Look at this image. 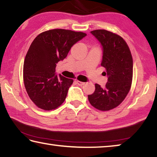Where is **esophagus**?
I'll list each match as a JSON object with an SVG mask.
<instances>
[{"mask_svg": "<svg viewBox=\"0 0 157 157\" xmlns=\"http://www.w3.org/2000/svg\"><path fill=\"white\" fill-rule=\"evenodd\" d=\"M76 82H77V84H78L79 85V86H83V85H84V84H85L84 82H82L78 81V80H77V81H76Z\"/></svg>", "mask_w": 157, "mask_h": 157, "instance_id": "esophagus-1", "label": "esophagus"}]
</instances>
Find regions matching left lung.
<instances>
[{
	"label": "left lung",
	"mask_w": 157,
	"mask_h": 157,
	"mask_svg": "<svg viewBox=\"0 0 157 157\" xmlns=\"http://www.w3.org/2000/svg\"><path fill=\"white\" fill-rule=\"evenodd\" d=\"M91 33L102 46L101 66L105 68L102 74L107 76L108 81L104 89L95 84V91L88 95V99L97 109L109 111L123 102L131 88L132 56L129 46L121 36L105 30H95Z\"/></svg>",
	"instance_id": "left-lung-1"
}]
</instances>
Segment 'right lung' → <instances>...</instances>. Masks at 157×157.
Listing matches in <instances>:
<instances>
[{
    "label": "right lung",
    "mask_w": 157,
    "mask_h": 157,
    "mask_svg": "<svg viewBox=\"0 0 157 157\" xmlns=\"http://www.w3.org/2000/svg\"><path fill=\"white\" fill-rule=\"evenodd\" d=\"M86 34L54 29L39 34L31 44L23 65V82L28 96L41 109H57L64 102L72 79L55 73L59 61Z\"/></svg>",
    "instance_id": "right-lung-1"
}]
</instances>
